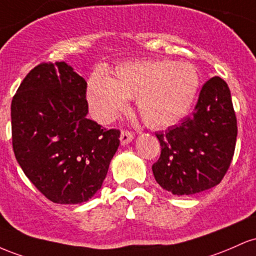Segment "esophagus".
<instances>
[{"label": "esophagus", "mask_w": 256, "mask_h": 256, "mask_svg": "<svg viewBox=\"0 0 256 256\" xmlns=\"http://www.w3.org/2000/svg\"><path fill=\"white\" fill-rule=\"evenodd\" d=\"M133 139H134V134L132 133V132L122 130V133H120V144H122V145H128L129 142H133Z\"/></svg>", "instance_id": "obj_1"}]
</instances>
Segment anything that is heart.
Segmentation results:
<instances>
[{"label":"heart","instance_id":"b5f03b06","mask_svg":"<svg viewBox=\"0 0 256 256\" xmlns=\"http://www.w3.org/2000/svg\"><path fill=\"white\" fill-rule=\"evenodd\" d=\"M200 87L194 65L172 60L128 62L114 68L112 77L93 74L88 81L87 99L92 114L110 123L136 98V108L146 126L166 128L190 111Z\"/></svg>","mask_w":256,"mask_h":256}]
</instances>
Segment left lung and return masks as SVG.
I'll list each match as a JSON object with an SVG mask.
<instances>
[{"instance_id": "1", "label": "left lung", "mask_w": 256, "mask_h": 256, "mask_svg": "<svg viewBox=\"0 0 256 256\" xmlns=\"http://www.w3.org/2000/svg\"><path fill=\"white\" fill-rule=\"evenodd\" d=\"M156 136L162 150L152 172L160 188L185 196L216 186L231 164L237 138L228 83L218 76L206 81L191 116Z\"/></svg>"}]
</instances>
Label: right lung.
<instances>
[{"label": "right lung", "mask_w": 256, "mask_h": 256, "mask_svg": "<svg viewBox=\"0 0 256 256\" xmlns=\"http://www.w3.org/2000/svg\"><path fill=\"white\" fill-rule=\"evenodd\" d=\"M87 82L65 62L26 74L10 105L13 150L36 188L59 204H80L102 188L120 130L87 118Z\"/></svg>", "instance_id": "right-lung-1"}]
</instances>
